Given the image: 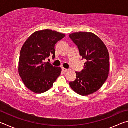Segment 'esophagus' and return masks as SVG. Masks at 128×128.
<instances>
[{
	"label": "esophagus",
	"instance_id": "1",
	"mask_svg": "<svg viewBox=\"0 0 128 128\" xmlns=\"http://www.w3.org/2000/svg\"><path fill=\"white\" fill-rule=\"evenodd\" d=\"M62 72H66L68 70V69L64 68H63V67H62Z\"/></svg>",
	"mask_w": 128,
	"mask_h": 128
}]
</instances>
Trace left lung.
Instances as JSON below:
<instances>
[{
  "label": "left lung",
  "instance_id": "obj_1",
  "mask_svg": "<svg viewBox=\"0 0 128 128\" xmlns=\"http://www.w3.org/2000/svg\"><path fill=\"white\" fill-rule=\"evenodd\" d=\"M69 36L77 46L82 59H86L84 69L81 72H76V78L69 82V85L81 95L92 94L103 86L108 77L110 56L107 47L91 32H77Z\"/></svg>",
  "mask_w": 128,
  "mask_h": 128
}]
</instances>
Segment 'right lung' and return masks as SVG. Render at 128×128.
Masks as SVG:
<instances>
[{
  "mask_svg": "<svg viewBox=\"0 0 128 128\" xmlns=\"http://www.w3.org/2000/svg\"><path fill=\"white\" fill-rule=\"evenodd\" d=\"M66 35L52 30L36 31L32 34L21 48L18 73L26 87L37 94L48 90L59 76L60 67L45 62L50 56L55 58V45Z\"/></svg>",
  "mask_w": 128,
  "mask_h": 128,
  "instance_id": "add662e5",
  "label": "right lung"
}]
</instances>
